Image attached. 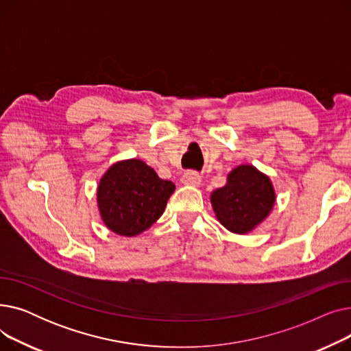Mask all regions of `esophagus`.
I'll return each mask as SVG.
<instances>
[{
	"instance_id": "esophagus-1",
	"label": "esophagus",
	"mask_w": 351,
	"mask_h": 351,
	"mask_svg": "<svg viewBox=\"0 0 351 351\" xmlns=\"http://www.w3.org/2000/svg\"><path fill=\"white\" fill-rule=\"evenodd\" d=\"M182 183L183 185H189V186H197L200 183V176L199 173L193 172V171H188L182 175Z\"/></svg>"
}]
</instances>
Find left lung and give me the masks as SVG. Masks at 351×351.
Masks as SVG:
<instances>
[{
    "label": "left lung",
    "mask_w": 351,
    "mask_h": 351,
    "mask_svg": "<svg viewBox=\"0 0 351 351\" xmlns=\"http://www.w3.org/2000/svg\"><path fill=\"white\" fill-rule=\"evenodd\" d=\"M276 202L273 183L253 165H239L228 175L223 188L212 192L216 219L229 232L246 234L270 215Z\"/></svg>",
    "instance_id": "left-lung-1"
}]
</instances>
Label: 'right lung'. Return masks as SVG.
<instances>
[{
    "instance_id": "right-lung-1",
    "label": "right lung",
    "mask_w": 351,
    "mask_h": 351,
    "mask_svg": "<svg viewBox=\"0 0 351 351\" xmlns=\"http://www.w3.org/2000/svg\"><path fill=\"white\" fill-rule=\"evenodd\" d=\"M173 192L175 183L160 179L143 160H119L99 180V215L109 230L135 237L162 216Z\"/></svg>"
}]
</instances>
